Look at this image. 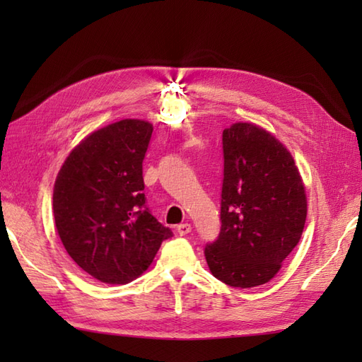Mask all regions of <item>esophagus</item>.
<instances>
[{
  "instance_id": "obj_1",
  "label": "esophagus",
  "mask_w": 362,
  "mask_h": 362,
  "mask_svg": "<svg viewBox=\"0 0 362 362\" xmlns=\"http://www.w3.org/2000/svg\"><path fill=\"white\" fill-rule=\"evenodd\" d=\"M191 232V226L189 224H180V226H177V233H179L180 236H185V235H188Z\"/></svg>"
}]
</instances>
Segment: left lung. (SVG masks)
Wrapping results in <instances>:
<instances>
[{
	"label": "left lung",
	"instance_id": "8db88e82",
	"mask_svg": "<svg viewBox=\"0 0 362 362\" xmlns=\"http://www.w3.org/2000/svg\"><path fill=\"white\" fill-rule=\"evenodd\" d=\"M222 151L221 232L205 245V259L228 286H259L274 279L302 238L305 187L291 152L257 124L226 129Z\"/></svg>",
	"mask_w": 362,
	"mask_h": 362
}]
</instances>
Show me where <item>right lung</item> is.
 <instances>
[{
  "label": "right lung",
  "mask_w": 362,
  "mask_h": 362,
  "mask_svg": "<svg viewBox=\"0 0 362 362\" xmlns=\"http://www.w3.org/2000/svg\"><path fill=\"white\" fill-rule=\"evenodd\" d=\"M152 124L121 119L76 146L54 183L56 228L68 255L93 279L126 284L152 263L171 228L152 216L143 160Z\"/></svg>",
  "instance_id": "obj_1"
}]
</instances>
